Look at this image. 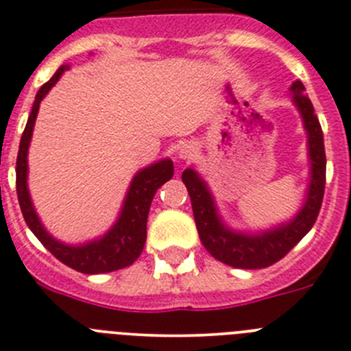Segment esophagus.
<instances>
[{"mask_svg":"<svg viewBox=\"0 0 351 351\" xmlns=\"http://www.w3.org/2000/svg\"><path fill=\"white\" fill-rule=\"evenodd\" d=\"M195 152H197V147H195L192 141H185V143H182V147H180L178 157L183 160H189L195 156Z\"/></svg>","mask_w":351,"mask_h":351,"instance_id":"esophagus-1","label":"esophagus"}]
</instances>
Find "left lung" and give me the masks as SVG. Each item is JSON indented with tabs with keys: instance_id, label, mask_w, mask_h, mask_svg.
<instances>
[{
	"instance_id": "1",
	"label": "left lung",
	"mask_w": 351,
	"mask_h": 351,
	"mask_svg": "<svg viewBox=\"0 0 351 351\" xmlns=\"http://www.w3.org/2000/svg\"><path fill=\"white\" fill-rule=\"evenodd\" d=\"M304 90L301 80H295L290 87V93L293 94V105L298 106L308 132L311 180H309L304 206L290 222L282 223L271 230H264L261 234L236 232L222 222L219 211L215 208L210 189L203 178L192 168H187L182 173V180L191 195L192 211H194L195 227L201 243L217 261L223 262L227 266L241 267V269H262L273 266L274 262L285 257L317 222L325 191L324 132L318 117L315 115L313 105Z\"/></svg>"
}]
</instances>
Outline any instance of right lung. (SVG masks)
Listing matches in <instances>:
<instances>
[{
	"instance_id": "right-lung-1",
	"label": "right lung",
	"mask_w": 351,
	"mask_h": 351,
	"mask_svg": "<svg viewBox=\"0 0 351 351\" xmlns=\"http://www.w3.org/2000/svg\"><path fill=\"white\" fill-rule=\"evenodd\" d=\"M68 68L69 66L62 64L53 73V77L40 87L36 97H34L33 108H31L26 129L22 132L17 154L15 185H17L19 204H21L24 220H26L27 227L33 230V234L62 264L85 274L112 273V271L131 266L143 252L145 241H147V219L152 199L157 189L168 180H171L175 169H173L171 160L164 159L138 171L132 178L131 187L125 195L124 206H122L115 226L103 238L78 246L66 245V243L52 238L38 219L33 203H31L29 191H27V148H29L31 136H33L34 121H36L38 110H40V103Z\"/></svg>"
}]
</instances>
